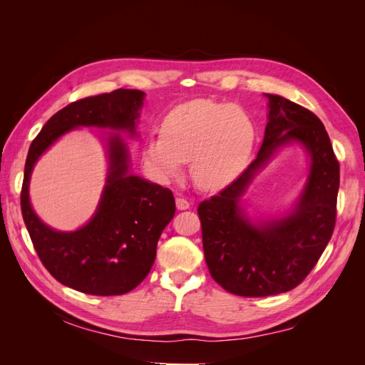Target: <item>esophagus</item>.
Wrapping results in <instances>:
<instances>
[{"label":"esophagus","mask_w":365,"mask_h":365,"mask_svg":"<svg viewBox=\"0 0 365 365\" xmlns=\"http://www.w3.org/2000/svg\"><path fill=\"white\" fill-rule=\"evenodd\" d=\"M190 207V202L185 200V197H182V196H178L176 197V208L178 210H187Z\"/></svg>","instance_id":"esophagus-1"}]
</instances>
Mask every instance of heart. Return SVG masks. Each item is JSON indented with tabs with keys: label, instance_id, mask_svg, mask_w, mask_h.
Returning a JSON list of instances; mask_svg holds the SVG:
<instances>
[{
	"label": "heart",
	"instance_id": "heart-1",
	"mask_svg": "<svg viewBox=\"0 0 365 365\" xmlns=\"http://www.w3.org/2000/svg\"><path fill=\"white\" fill-rule=\"evenodd\" d=\"M256 126L240 108L195 98L164 117L161 135H150L145 157L160 178H172L190 160V176L202 190H219L233 182L251 157Z\"/></svg>",
	"mask_w": 365,
	"mask_h": 365
}]
</instances>
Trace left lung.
Segmentation results:
<instances>
[{"mask_svg":"<svg viewBox=\"0 0 365 365\" xmlns=\"http://www.w3.org/2000/svg\"><path fill=\"white\" fill-rule=\"evenodd\" d=\"M267 97L269 115L256 160L224 190L197 205L208 271L225 291L240 297L275 295L300 284L322 257L336 220L339 163L324 125L288 98ZM292 140L312 157L301 200L286 218L252 225L241 212L240 196L272 153Z\"/></svg>","mask_w":365,"mask_h":365,"instance_id":"left-lung-1","label":"left lung"}]
</instances>
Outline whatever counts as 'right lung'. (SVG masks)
Wrapping results in <instances>:
<instances>
[{"mask_svg": "<svg viewBox=\"0 0 365 365\" xmlns=\"http://www.w3.org/2000/svg\"><path fill=\"white\" fill-rule=\"evenodd\" d=\"M145 93L115 90L81 98L54 114L31 141L21 212L43 267L59 283L91 295H121L146 279L157 244L175 215L172 190L129 173L128 149L120 134L108 138V178L96 215L85 227L62 233L42 224L29 201L33 165L65 132L79 126L135 134Z\"/></svg>", "mask_w": 365, "mask_h": 365, "instance_id": "1", "label": "right lung"}]
</instances>
